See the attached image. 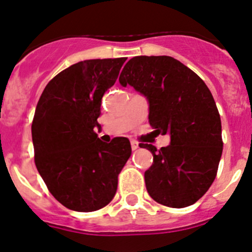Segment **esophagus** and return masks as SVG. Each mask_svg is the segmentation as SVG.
Returning <instances> with one entry per match:
<instances>
[{"mask_svg":"<svg viewBox=\"0 0 252 252\" xmlns=\"http://www.w3.org/2000/svg\"><path fill=\"white\" fill-rule=\"evenodd\" d=\"M130 144H131V148H133L134 151H135V150H137V148H139V144H137V142L135 141V140H131Z\"/></svg>","mask_w":252,"mask_h":252,"instance_id":"34e87169","label":"esophagus"}]
</instances>
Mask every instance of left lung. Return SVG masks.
I'll list each match as a JSON object with an SVG mask.
<instances>
[{
  "label": "left lung",
  "instance_id": "1",
  "mask_svg": "<svg viewBox=\"0 0 252 252\" xmlns=\"http://www.w3.org/2000/svg\"><path fill=\"white\" fill-rule=\"evenodd\" d=\"M148 102V119L157 134L170 136L145 171L148 194L170 208H186L203 197L216 177L222 155L221 119L206 84L179 60L166 55L135 57L119 76Z\"/></svg>",
  "mask_w": 252,
  "mask_h": 252
}]
</instances>
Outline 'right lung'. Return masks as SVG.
<instances>
[{
    "label": "right lung",
    "mask_w": 252,
    "mask_h": 252,
    "mask_svg": "<svg viewBox=\"0 0 252 252\" xmlns=\"http://www.w3.org/2000/svg\"><path fill=\"white\" fill-rule=\"evenodd\" d=\"M126 60L73 63L47 84L37 104L31 126L36 168L55 199L70 210L91 213L107 205L131 155L126 137L107 144L94 131L102 96Z\"/></svg>",
    "instance_id": "1"
}]
</instances>
